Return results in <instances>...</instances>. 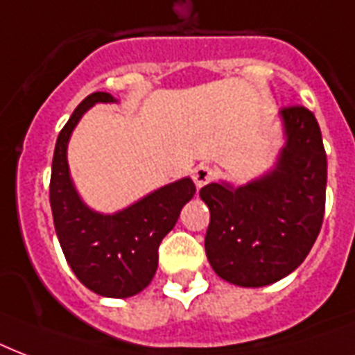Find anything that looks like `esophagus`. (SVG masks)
<instances>
[{
	"instance_id": "1",
	"label": "esophagus",
	"mask_w": 355,
	"mask_h": 355,
	"mask_svg": "<svg viewBox=\"0 0 355 355\" xmlns=\"http://www.w3.org/2000/svg\"><path fill=\"white\" fill-rule=\"evenodd\" d=\"M215 175H216L215 168H211L209 164H200V166H196L194 172H192V180H194L198 189H202L203 185H207L209 181L215 180Z\"/></svg>"
}]
</instances>
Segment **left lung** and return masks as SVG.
Instances as JSON below:
<instances>
[{"mask_svg":"<svg viewBox=\"0 0 355 355\" xmlns=\"http://www.w3.org/2000/svg\"><path fill=\"white\" fill-rule=\"evenodd\" d=\"M285 146L276 166L246 185L209 183L205 254L213 270L239 287H263L306 259L324 220L328 161L315 114L283 107Z\"/></svg>","mask_w":355,"mask_h":355,"instance_id":"obj_1","label":"left lung"}]
</instances>
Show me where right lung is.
I'll use <instances>...</instances> for the list:
<instances>
[{
    "mask_svg": "<svg viewBox=\"0 0 355 355\" xmlns=\"http://www.w3.org/2000/svg\"><path fill=\"white\" fill-rule=\"evenodd\" d=\"M96 103L116 100L109 92L87 96L60 129L51 163L49 203L62 254L79 282L96 295L129 298L153 279L159 244L175 226L196 187L191 178H183L112 215L92 211L73 187L66 150L73 128Z\"/></svg>",
    "mask_w": 355,
    "mask_h": 355,
    "instance_id": "add662e5",
    "label": "right lung"
}]
</instances>
